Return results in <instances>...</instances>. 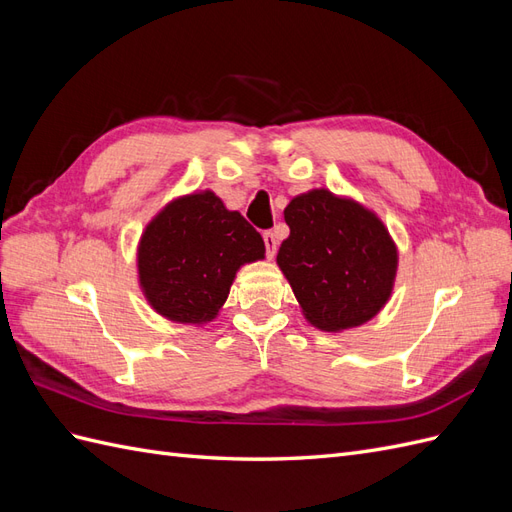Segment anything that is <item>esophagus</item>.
<instances>
[{
	"instance_id": "esophagus-1",
	"label": "esophagus",
	"mask_w": 512,
	"mask_h": 512,
	"mask_svg": "<svg viewBox=\"0 0 512 512\" xmlns=\"http://www.w3.org/2000/svg\"><path fill=\"white\" fill-rule=\"evenodd\" d=\"M262 239H265V250H267V256H269V258H273V256H275V250H277L275 232H273V230H265V232H262Z\"/></svg>"
}]
</instances>
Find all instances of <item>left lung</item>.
<instances>
[{
    "label": "left lung",
    "instance_id": "1",
    "mask_svg": "<svg viewBox=\"0 0 512 512\" xmlns=\"http://www.w3.org/2000/svg\"><path fill=\"white\" fill-rule=\"evenodd\" d=\"M290 237L277 252L305 318L320 331H344L374 318L389 301L397 247L363 205L312 190L284 209Z\"/></svg>",
    "mask_w": 512,
    "mask_h": 512
}]
</instances>
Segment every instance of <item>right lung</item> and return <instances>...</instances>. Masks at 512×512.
Instances as JSON below:
<instances>
[{
    "instance_id": "obj_1",
    "label": "right lung",
    "mask_w": 512,
    "mask_h": 512,
    "mask_svg": "<svg viewBox=\"0 0 512 512\" xmlns=\"http://www.w3.org/2000/svg\"><path fill=\"white\" fill-rule=\"evenodd\" d=\"M265 258V241L213 192L168 203L138 243V282L149 305L181 324L218 316L245 262Z\"/></svg>"
}]
</instances>
